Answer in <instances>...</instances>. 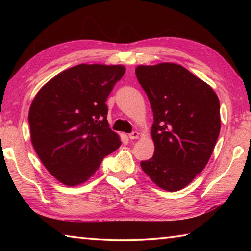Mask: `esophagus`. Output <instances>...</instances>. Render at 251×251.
<instances>
[{"label":"esophagus","mask_w":251,"mask_h":251,"mask_svg":"<svg viewBox=\"0 0 251 251\" xmlns=\"http://www.w3.org/2000/svg\"><path fill=\"white\" fill-rule=\"evenodd\" d=\"M128 137L129 139H131V141H134V139H137L139 137V133L138 131H133V133L128 134Z\"/></svg>","instance_id":"obj_1"}]
</instances>
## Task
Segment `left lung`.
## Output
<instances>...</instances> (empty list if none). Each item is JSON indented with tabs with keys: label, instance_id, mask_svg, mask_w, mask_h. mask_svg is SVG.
Here are the masks:
<instances>
[{
	"label": "left lung",
	"instance_id": "8db88e82",
	"mask_svg": "<svg viewBox=\"0 0 251 251\" xmlns=\"http://www.w3.org/2000/svg\"><path fill=\"white\" fill-rule=\"evenodd\" d=\"M135 73L154 114L155 152L142 161V169L161 189L178 192L206 167L214 151L220 131L218 96L175 63L138 65Z\"/></svg>",
	"mask_w": 251,
	"mask_h": 251
}]
</instances>
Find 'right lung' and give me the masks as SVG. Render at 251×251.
<instances>
[{
    "label": "right lung",
    "mask_w": 251,
    "mask_h": 251,
    "mask_svg": "<svg viewBox=\"0 0 251 251\" xmlns=\"http://www.w3.org/2000/svg\"><path fill=\"white\" fill-rule=\"evenodd\" d=\"M125 71L123 65H76L54 76L34 97L28 112L31 142L62 184L88 180L104 157L121 146L106 118V100Z\"/></svg>",
    "instance_id": "1"
}]
</instances>
